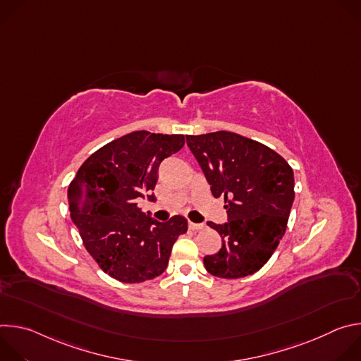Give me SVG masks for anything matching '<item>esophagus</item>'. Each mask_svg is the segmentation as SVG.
<instances>
[{"instance_id":"1","label":"esophagus","mask_w":361,"mask_h":361,"mask_svg":"<svg viewBox=\"0 0 361 361\" xmlns=\"http://www.w3.org/2000/svg\"><path fill=\"white\" fill-rule=\"evenodd\" d=\"M188 227H190V230H192V231H200V230H204V228H205V224L190 221V223H188Z\"/></svg>"}]
</instances>
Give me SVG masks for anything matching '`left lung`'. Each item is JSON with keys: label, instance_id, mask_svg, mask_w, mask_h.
<instances>
[{"label": "left lung", "instance_id": "1", "mask_svg": "<svg viewBox=\"0 0 361 361\" xmlns=\"http://www.w3.org/2000/svg\"><path fill=\"white\" fill-rule=\"evenodd\" d=\"M216 198L224 197L226 224H207L223 245L204 257V267L221 279L259 271L286 233L294 201V174L288 163L267 145L230 131L187 135Z\"/></svg>", "mask_w": 361, "mask_h": 361}]
</instances>
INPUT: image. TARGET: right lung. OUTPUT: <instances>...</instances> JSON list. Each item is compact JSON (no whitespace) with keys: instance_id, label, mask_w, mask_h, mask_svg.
Returning a JSON list of instances; mask_svg holds the SVG:
<instances>
[{"instance_id":"right-lung-1","label":"right lung","mask_w":361,"mask_h":361,"mask_svg":"<svg viewBox=\"0 0 361 361\" xmlns=\"http://www.w3.org/2000/svg\"><path fill=\"white\" fill-rule=\"evenodd\" d=\"M184 142L183 134L133 131L91 154L68 185L71 219L84 247L121 283L163 274L174 243L187 231L181 216L160 223L137 207V198L156 187L160 163Z\"/></svg>"}]
</instances>
